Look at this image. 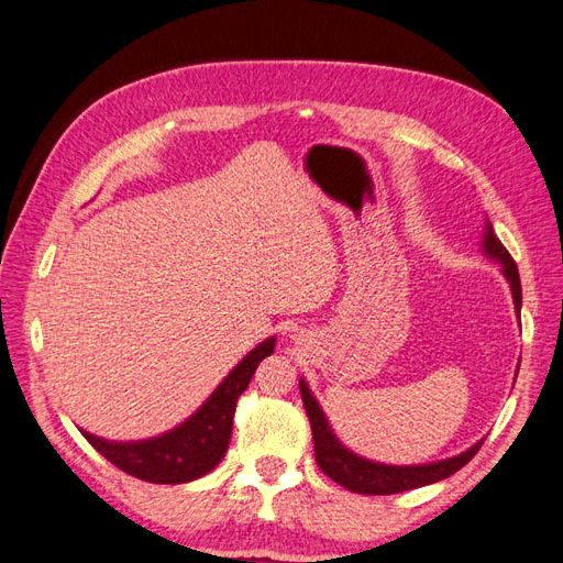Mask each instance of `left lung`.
Here are the masks:
<instances>
[{"label":"left lung","mask_w":563,"mask_h":563,"mask_svg":"<svg viewBox=\"0 0 563 563\" xmlns=\"http://www.w3.org/2000/svg\"><path fill=\"white\" fill-rule=\"evenodd\" d=\"M485 252L489 256H495L497 262L504 266V276H507L511 292H514V305L521 311V278H518V268L507 247L499 242L495 235L493 225L487 223V233H485ZM299 393L301 401H305V409L311 423V435H313V454H316V464L335 483L342 487L352 489V493L358 495H395V493H405V489L413 487H423L430 483H438L442 478H450L452 473L459 468H464L468 461L478 454L481 444H473L471 450L461 452L459 456L435 461V464H423V466H385L376 464V461H366L362 456L352 454L347 446H342L333 430H330L323 411L319 409V401L313 399L309 393V387L305 380H299Z\"/></svg>","instance_id":"1"}]
</instances>
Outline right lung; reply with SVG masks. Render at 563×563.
<instances>
[{"instance_id": "right-lung-1", "label": "right lung", "mask_w": 563, "mask_h": 563, "mask_svg": "<svg viewBox=\"0 0 563 563\" xmlns=\"http://www.w3.org/2000/svg\"><path fill=\"white\" fill-rule=\"evenodd\" d=\"M273 347H276L273 338L258 344L233 368L192 419L162 438L144 442H109L90 435V432H82V435L113 466L140 481L178 485L201 478L223 459L230 435H233L238 399L247 390L262 358L273 354Z\"/></svg>"}]
</instances>
